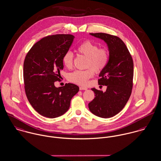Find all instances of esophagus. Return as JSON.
I'll use <instances>...</instances> for the list:
<instances>
[{
    "label": "esophagus",
    "instance_id": "34e87169",
    "mask_svg": "<svg viewBox=\"0 0 161 161\" xmlns=\"http://www.w3.org/2000/svg\"><path fill=\"white\" fill-rule=\"evenodd\" d=\"M80 90H87V88L86 87L80 86Z\"/></svg>",
    "mask_w": 161,
    "mask_h": 161
}]
</instances>
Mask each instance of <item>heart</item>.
Instances as JSON below:
<instances>
[{"label":"heart","mask_w":161,"mask_h":161,"mask_svg":"<svg viewBox=\"0 0 161 161\" xmlns=\"http://www.w3.org/2000/svg\"><path fill=\"white\" fill-rule=\"evenodd\" d=\"M78 52L86 57V67H90L85 70H75L69 75V80L77 85L85 86L88 83L89 78L93 76L94 70L99 73L107 66L109 54L105 48H99L98 45L91 41L87 40L80 44L77 48ZM74 54L69 51L62 57V62L68 69L73 66Z\"/></svg>","instance_id":"b5f03b06"}]
</instances>
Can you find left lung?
Here are the masks:
<instances>
[{"label":"left lung","instance_id":"left-lung-1","mask_svg":"<svg viewBox=\"0 0 161 161\" xmlns=\"http://www.w3.org/2000/svg\"><path fill=\"white\" fill-rule=\"evenodd\" d=\"M91 36L103 40L107 45L109 59L100 72L99 85L107 86L105 92L91 89L95 97L89 103L90 111L103 118H109L121 111L129 99L133 86L134 63L123 40L105 33H91Z\"/></svg>","mask_w":161,"mask_h":161}]
</instances>
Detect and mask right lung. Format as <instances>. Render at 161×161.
Listing matches in <instances>:
<instances>
[{"instance_id":"right-lung-1","label":"right lung","mask_w":161,"mask_h":161,"mask_svg":"<svg viewBox=\"0 0 161 161\" xmlns=\"http://www.w3.org/2000/svg\"><path fill=\"white\" fill-rule=\"evenodd\" d=\"M75 37L56 34L42 38L27 53L23 66L25 94L32 107L49 118L61 116L68 111L79 87L72 83L56 87L63 70L62 57L69 50Z\"/></svg>"}]
</instances>
